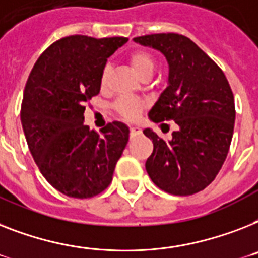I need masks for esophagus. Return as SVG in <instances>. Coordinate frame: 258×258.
Listing matches in <instances>:
<instances>
[{
  "instance_id": "esophagus-1",
  "label": "esophagus",
  "mask_w": 258,
  "mask_h": 258,
  "mask_svg": "<svg viewBox=\"0 0 258 258\" xmlns=\"http://www.w3.org/2000/svg\"><path fill=\"white\" fill-rule=\"evenodd\" d=\"M130 133H131V135H139L142 133V128L136 127V125H133V127H130Z\"/></svg>"
}]
</instances>
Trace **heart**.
I'll return each instance as SVG.
<instances>
[{
	"label": "heart",
	"instance_id": "obj_1",
	"mask_svg": "<svg viewBox=\"0 0 258 258\" xmlns=\"http://www.w3.org/2000/svg\"><path fill=\"white\" fill-rule=\"evenodd\" d=\"M128 62L135 70V73L139 75L140 78L144 75H151L155 69V58L152 54H150L146 50H135L128 55ZM108 78V69H103L102 74H100V85L104 86ZM115 110L120 116L128 120H134L138 118L140 111L143 110L144 102L133 98V96H122L115 102Z\"/></svg>",
	"mask_w": 258,
	"mask_h": 258
}]
</instances>
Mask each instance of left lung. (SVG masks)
I'll return each mask as SVG.
<instances>
[{
  "label": "left lung",
  "instance_id": "obj_1",
  "mask_svg": "<svg viewBox=\"0 0 258 258\" xmlns=\"http://www.w3.org/2000/svg\"><path fill=\"white\" fill-rule=\"evenodd\" d=\"M134 41L159 50L169 66L168 86L148 116L155 123L173 120L179 125L168 142L151 128L143 131L154 143L146 162L148 176L171 195L198 194L215 180L231 147L236 118L231 86L223 70L185 35L160 33Z\"/></svg>",
  "mask_w": 258,
  "mask_h": 258
}]
</instances>
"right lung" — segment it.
<instances>
[{
    "label": "right lung",
    "instance_id": "obj_1",
    "mask_svg": "<svg viewBox=\"0 0 258 258\" xmlns=\"http://www.w3.org/2000/svg\"><path fill=\"white\" fill-rule=\"evenodd\" d=\"M127 41L64 37L41 54L27 78L21 104L27 146L45 179L66 196L103 192L127 146L124 123H107L100 134L83 124L85 103L99 94L107 58Z\"/></svg>",
    "mask_w": 258,
    "mask_h": 258
}]
</instances>
